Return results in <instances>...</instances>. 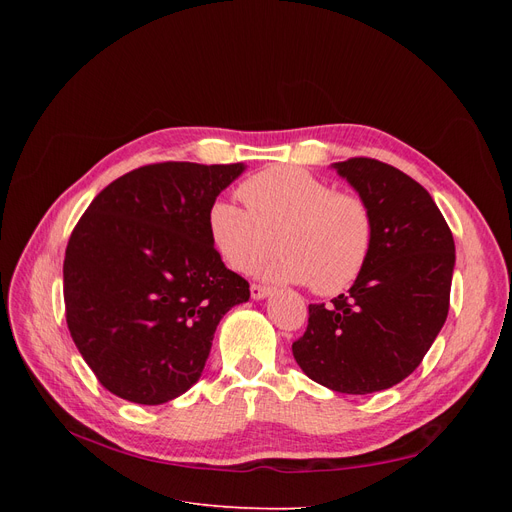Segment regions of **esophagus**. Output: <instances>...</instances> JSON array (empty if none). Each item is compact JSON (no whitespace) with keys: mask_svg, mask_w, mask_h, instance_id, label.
<instances>
[{"mask_svg":"<svg viewBox=\"0 0 512 512\" xmlns=\"http://www.w3.org/2000/svg\"><path fill=\"white\" fill-rule=\"evenodd\" d=\"M271 292H273L271 288H267V286H260V284H252V288H250V294H252V299H254V301L267 299Z\"/></svg>","mask_w":512,"mask_h":512,"instance_id":"34e87169","label":"esophagus"}]
</instances>
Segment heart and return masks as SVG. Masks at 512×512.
Masks as SVG:
<instances>
[{
	"mask_svg": "<svg viewBox=\"0 0 512 512\" xmlns=\"http://www.w3.org/2000/svg\"><path fill=\"white\" fill-rule=\"evenodd\" d=\"M245 207L215 200L207 213L209 239L239 273L260 265L280 241V258L262 269L273 282L312 284L337 294L356 282L374 245V220L365 200L337 192L297 166H273L241 183Z\"/></svg>",
	"mask_w": 512,
	"mask_h": 512,
	"instance_id": "obj_1",
	"label": "heart"
}]
</instances>
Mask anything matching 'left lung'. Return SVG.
<instances>
[{
	"instance_id": "obj_1",
	"label": "left lung",
	"mask_w": 512,
	"mask_h": 512,
	"mask_svg": "<svg viewBox=\"0 0 512 512\" xmlns=\"http://www.w3.org/2000/svg\"><path fill=\"white\" fill-rule=\"evenodd\" d=\"M331 168L367 203L374 245L348 294L309 305L292 354L314 382L367 395L408 378L444 327L455 241L429 192L395 166L352 158Z\"/></svg>"
}]
</instances>
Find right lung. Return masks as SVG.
<instances>
[{
    "label": "right lung",
    "instance_id": "right-lung-1",
    "mask_svg": "<svg viewBox=\"0 0 512 512\" xmlns=\"http://www.w3.org/2000/svg\"><path fill=\"white\" fill-rule=\"evenodd\" d=\"M247 166L164 162L108 183L72 230L66 320L104 389L143 406L183 395L250 284L226 269L207 213Z\"/></svg>",
    "mask_w": 512,
    "mask_h": 512
}]
</instances>
